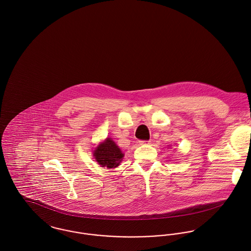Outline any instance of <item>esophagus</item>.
<instances>
[{"instance_id": "esophagus-1", "label": "esophagus", "mask_w": 251, "mask_h": 251, "mask_svg": "<svg viewBox=\"0 0 251 251\" xmlns=\"http://www.w3.org/2000/svg\"><path fill=\"white\" fill-rule=\"evenodd\" d=\"M150 141H139L140 145H150Z\"/></svg>"}]
</instances>
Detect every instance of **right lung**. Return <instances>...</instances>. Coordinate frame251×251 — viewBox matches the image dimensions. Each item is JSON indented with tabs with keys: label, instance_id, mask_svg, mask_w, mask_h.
I'll return each instance as SVG.
<instances>
[{
	"label": "right lung",
	"instance_id": "right-lung-1",
	"mask_svg": "<svg viewBox=\"0 0 251 251\" xmlns=\"http://www.w3.org/2000/svg\"><path fill=\"white\" fill-rule=\"evenodd\" d=\"M93 156L100 167L113 169L119 166L124 154L110 138H106L95 149Z\"/></svg>",
	"mask_w": 251,
	"mask_h": 251
}]
</instances>
